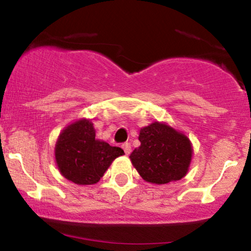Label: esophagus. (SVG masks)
<instances>
[{
	"mask_svg": "<svg viewBox=\"0 0 251 251\" xmlns=\"http://www.w3.org/2000/svg\"><path fill=\"white\" fill-rule=\"evenodd\" d=\"M123 149H124V151H125L126 155H130V153H131V144H130V143H124Z\"/></svg>",
	"mask_w": 251,
	"mask_h": 251,
	"instance_id": "1",
	"label": "esophagus"
}]
</instances>
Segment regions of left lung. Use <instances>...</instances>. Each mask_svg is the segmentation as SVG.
Wrapping results in <instances>:
<instances>
[{
    "label": "left lung",
    "instance_id": "obj_1",
    "mask_svg": "<svg viewBox=\"0 0 251 251\" xmlns=\"http://www.w3.org/2000/svg\"><path fill=\"white\" fill-rule=\"evenodd\" d=\"M140 147L130 158L143 180L166 184L181 180L188 172L193 149L191 140L164 123H155L139 131Z\"/></svg>",
    "mask_w": 251,
    "mask_h": 251
}]
</instances>
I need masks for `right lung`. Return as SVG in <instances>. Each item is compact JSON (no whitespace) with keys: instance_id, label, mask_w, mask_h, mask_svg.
Instances as JSON below:
<instances>
[{"instance_id":"obj_1","label":"right lung","mask_w":251,"mask_h":251,"mask_svg":"<svg viewBox=\"0 0 251 251\" xmlns=\"http://www.w3.org/2000/svg\"><path fill=\"white\" fill-rule=\"evenodd\" d=\"M121 155L123 149L95 139L94 126L88 119L77 120L67 126L54 148L60 174L82 186L99 182L112 162Z\"/></svg>"}]
</instances>
